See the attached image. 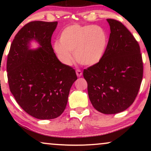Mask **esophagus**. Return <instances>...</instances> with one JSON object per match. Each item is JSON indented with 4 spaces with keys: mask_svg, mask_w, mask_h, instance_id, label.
I'll return each mask as SVG.
<instances>
[{
    "mask_svg": "<svg viewBox=\"0 0 151 151\" xmlns=\"http://www.w3.org/2000/svg\"><path fill=\"white\" fill-rule=\"evenodd\" d=\"M76 75H77L78 77H81L82 75V72L80 69H77L76 70Z\"/></svg>",
    "mask_w": 151,
    "mask_h": 151,
    "instance_id": "esophagus-1",
    "label": "esophagus"
}]
</instances>
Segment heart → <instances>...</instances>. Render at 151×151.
Wrapping results in <instances>:
<instances>
[{"label":"heart","mask_w":151,"mask_h":151,"mask_svg":"<svg viewBox=\"0 0 151 151\" xmlns=\"http://www.w3.org/2000/svg\"><path fill=\"white\" fill-rule=\"evenodd\" d=\"M107 44L108 36L101 27L73 24L64 29L53 49L60 60L66 65L71 64L73 53L80 65L93 66L102 59Z\"/></svg>","instance_id":"b5f03b06"}]
</instances>
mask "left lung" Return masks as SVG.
<instances>
[{
  "instance_id": "obj_1",
  "label": "left lung",
  "mask_w": 151,
  "mask_h": 151,
  "mask_svg": "<svg viewBox=\"0 0 151 151\" xmlns=\"http://www.w3.org/2000/svg\"><path fill=\"white\" fill-rule=\"evenodd\" d=\"M111 34L102 59L84 69L88 98L104 114L127 109L137 96L143 77V63L138 42L128 29L114 19H106Z\"/></svg>"
}]
</instances>
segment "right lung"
Here are the masks:
<instances>
[{
  "label": "right lung",
  "instance_id": "right-lung-1",
  "mask_svg": "<svg viewBox=\"0 0 151 151\" xmlns=\"http://www.w3.org/2000/svg\"><path fill=\"white\" fill-rule=\"evenodd\" d=\"M57 24L44 21L25 24L14 37L7 56L10 91L26 113L39 119H54L63 113L77 80L75 70L58 59L51 46ZM33 40L38 48L30 49Z\"/></svg>",
  "mask_w": 151,
  "mask_h": 151
}]
</instances>
